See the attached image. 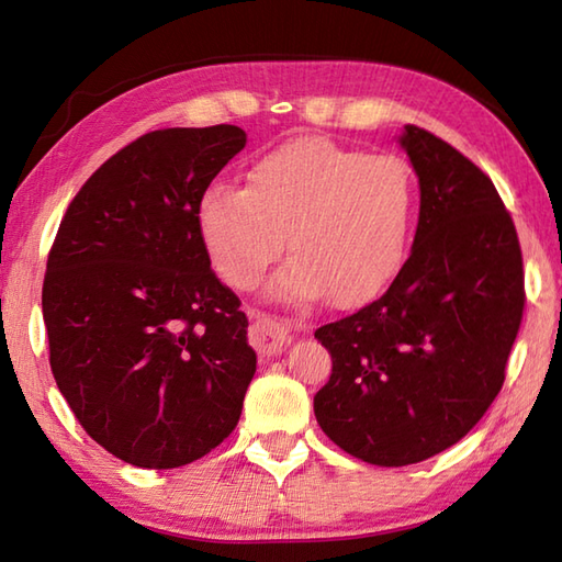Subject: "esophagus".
I'll use <instances>...</instances> for the list:
<instances>
[{
    "mask_svg": "<svg viewBox=\"0 0 562 562\" xmlns=\"http://www.w3.org/2000/svg\"><path fill=\"white\" fill-rule=\"evenodd\" d=\"M250 344L262 355H277L283 350L285 344H289V331H285V326L279 322L259 317L250 326Z\"/></svg>",
    "mask_w": 562,
    "mask_h": 562,
    "instance_id": "1",
    "label": "esophagus"
}]
</instances>
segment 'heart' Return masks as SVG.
I'll list each match as a JSON object with an SVG mask.
<instances>
[{"label":"heart","instance_id":"heart-1","mask_svg":"<svg viewBox=\"0 0 562 562\" xmlns=\"http://www.w3.org/2000/svg\"><path fill=\"white\" fill-rule=\"evenodd\" d=\"M413 218V178L393 155H364L319 135L285 140L248 171V188L214 181L200 195L204 248L231 289L250 291L285 248L269 293L285 303L324 295L355 307L398 273Z\"/></svg>","mask_w":562,"mask_h":562}]
</instances>
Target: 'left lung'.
<instances>
[{"instance_id": "obj_1", "label": "left lung", "mask_w": 562, "mask_h": 562, "mask_svg": "<svg viewBox=\"0 0 562 562\" xmlns=\"http://www.w3.org/2000/svg\"><path fill=\"white\" fill-rule=\"evenodd\" d=\"M419 178L413 252L389 291L314 338L331 376L314 395L322 431L379 468L422 462L458 443L505 381L522 324V250L491 178L453 145L405 126Z\"/></svg>"}]
</instances>
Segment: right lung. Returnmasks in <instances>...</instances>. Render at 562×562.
<instances>
[{
    "mask_svg": "<svg viewBox=\"0 0 562 562\" xmlns=\"http://www.w3.org/2000/svg\"><path fill=\"white\" fill-rule=\"evenodd\" d=\"M243 147L228 123L149 131L88 178L52 243V374L90 439L135 468L193 462L240 419L257 355L198 204Z\"/></svg>",
    "mask_w": 562,
    "mask_h": 562,
    "instance_id": "add662e5",
    "label": "right lung"
}]
</instances>
